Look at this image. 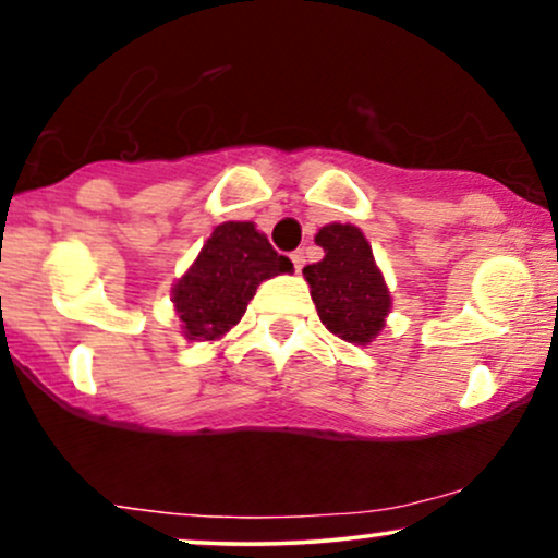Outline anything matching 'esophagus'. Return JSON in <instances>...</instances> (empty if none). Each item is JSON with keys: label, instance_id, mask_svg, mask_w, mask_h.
Listing matches in <instances>:
<instances>
[{"label": "esophagus", "instance_id": "obj_1", "mask_svg": "<svg viewBox=\"0 0 558 558\" xmlns=\"http://www.w3.org/2000/svg\"><path fill=\"white\" fill-rule=\"evenodd\" d=\"M291 262H293V267H296V272H301V267H304V262H306L304 252H301V248H296V252L291 254Z\"/></svg>", "mask_w": 558, "mask_h": 558}]
</instances>
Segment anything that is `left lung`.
Returning a JSON list of instances; mask_svg holds the SVG:
<instances>
[{
  "label": "left lung",
  "mask_w": 558,
  "mask_h": 558,
  "mask_svg": "<svg viewBox=\"0 0 558 558\" xmlns=\"http://www.w3.org/2000/svg\"><path fill=\"white\" fill-rule=\"evenodd\" d=\"M325 259L304 267L317 315L343 341L364 345L386 325L388 288L360 228L332 222L317 233Z\"/></svg>",
  "instance_id": "8db88e82"
}]
</instances>
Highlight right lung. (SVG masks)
<instances>
[{
    "label": "right lung",
    "mask_w": 558,
    "mask_h": 558,
    "mask_svg": "<svg viewBox=\"0 0 558 558\" xmlns=\"http://www.w3.org/2000/svg\"><path fill=\"white\" fill-rule=\"evenodd\" d=\"M252 222H222L213 230L191 270L172 288L175 312L191 341H215L239 325L262 280L291 272Z\"/></svg>",
    "instance_id": "right-lung-1"
}]
</instances>
